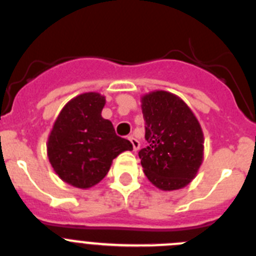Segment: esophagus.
<instances>
[{
    "instance_id": "esophagus-1",
    "label": "esophagus",
    "mask_w": 256,
    "mask_h": 256,
    "mask_svg": "<svg viewBox=\"0 0 256 256\" xmlns=\"http://www.w3.org/2000/svg\"><path fill=\"white\" fill-rule=\"evenodd\" d=\"M130 141L132 142V146H133V151H137L140 148V141L137 138H134L133 136L130 137Z\"/></svg>"
}]
</instances>
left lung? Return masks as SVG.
I'll use <instances>...</instances> for the list:
<instances>
[{
	"label": "left lung",
	"instance_id": "obj_1",
	"mask_svg": "<svg viewBox=\"0 0 256 256\" xmlns=\"http://www.w3.org/2000/svg\"><path fill=\"white\" fill-rule=\"evenodd\" d=\"M148 148L138 152L144 173L162 191L190 184L204 160V132L190 106L168 91L141 96Z\"/></svg>",
	"mask_w": 256,
	"mask_h": 256
}]
</instances>
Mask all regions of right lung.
Returning a JSON list of instances; mask_svg holds the SVG:
<instances>
[{"mask_svg":"<svg viewBox=\"0 0 256 256\" xmlns=\"http://www.w3.org/2000/svg\"><path fill=\"white\" fill-rule=\"evenodd\" d=\"M106 104L98 92L78 94L65 104L47 138V156L61 180L87 190L105 178L112 160L133 150L128 140L115 134L101 112Z\"/></svg>","mask_w":256,"mask_h":256,"instance_id":"add662e5","label":"right lung"}]
</instances>
